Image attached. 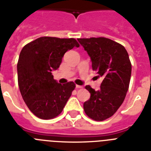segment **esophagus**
Segmentation results:
<instances>
[{
    "mask_svg": "<svg viewBox=\"0 0 151 151\" xmlns=\"http://www.w3.org/2000/svg\"><path fill=\"white\" fill-rule=\"evenodd\" d=\"M83 86H81V85H76V88H78V89H79V88H82Z\"/></svg>",
    "mask_w": 151,
    "mask_h": 151,
    "instance_id": "obj_1",
    "label": "esophagus"
}]
</instances>
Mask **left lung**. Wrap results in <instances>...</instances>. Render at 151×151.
<instances>
[{"label": "left lung", "instance_id": "obj_1", "mask_svg": "<svg viewBox=\"0 0 151 151\" xmlns=\"http://www.w3.org/2000/svg\"><path fill=\"white\" fill-rule=\"evenodd\" d=\"M91 57L92 70L103 77L100 88H85L91 96L84 103L88 117L102 122L114 114L126 96L131 78L132 64L126 49L116 41L100 37L78 38Z\"/></svg>", "mask_w": 151, "mask_h": 151}]
</instances>
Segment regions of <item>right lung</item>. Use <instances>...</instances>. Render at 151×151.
<instances>
[{
	"instance_id": "add662e5",
	"label": "right lung",
	"mask_w": 151,
	"mask_h": 151,
	"mask_svg": "<svg viewBox=\"0 0 151 151\" xmlns=\"http://www.w3.org/2000/svg\"><path fill=\"white\" fill-rule=\"evenodd\" d=\"M79 47L74 38L41 37L22 48L17 63L18 84L25 103L39 118L48 120L60 114L76 87L73 81L56 82L57 70L64 54Z\"/></svg>"
}]
</instances>
